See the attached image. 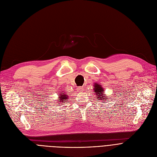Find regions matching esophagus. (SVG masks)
Listing matches in <instances>:
<instances>
[{"label": "esophagus", "instance_id": "esophagus-1", "mask_svg": "<svg viewBox=\"0 0 157 157\" xmlns=\"http://www.w3.org/2000/svg\"><path fill=\"white\" fill-rule=\"evenodd\" d=\"M84 88L82 87V86H79L78 88V90H79V91H83V89Z\"/></svg>", "mask_w": 157, "mask_h": 157}]
</instances>
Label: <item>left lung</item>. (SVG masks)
Masks as SVG:
<instances>
[{"label": "left lung", "mask_w": 157, "mask_h": 157, "mask_svg": "<svg viewBox=\"0 0 157 157\" xmlns=\"http://www.w3.org/2000/svg\"><path fill=\"white\" fill-rule=\"evenodd\" d=\"M94 92L95 93V95H97L96 97H98L99 98H98V100H102V101H104V98L105 97L107 98L108 97H105V95H104V89L102 88V86H101L100 84H97L95 83L94 85ZM97 100V101H98Z\"/></svg>", "instance_id": "left-lung-1"}]
</instances>
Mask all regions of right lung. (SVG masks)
<instances>
[{
  "label": "right lung",
  "mask_w": 157,
  "mask_h": 157,
  "mask_svg": "<svg viewBox=\"0 0 157 157\" xmlns=\"http://www.w3.org/2000/svg\"><path fill=\"white\" fill-rule=\"evenodd\" d=\"M67 98H68V96L65 94H60V96L59 98V99L60 100V102L62 103L63 101H67Z\"/></svg>",
  "instance_id": "1"
}]
</instances>
